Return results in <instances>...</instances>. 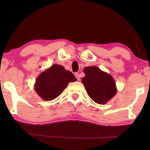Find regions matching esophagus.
Here are the masks:
<instances>
[{
    "instance_id": "esophagus-1",
    "label": "esophagus",
    "mask_w": 150,
    "mask_h": 150,
    "mask_svg": "<svg viewBox=\"0 0 150 150\" xmlns=\"http://www.w3.org/2000/svg\"><path fill=\"white\" fill-rule=\"evenodd\" d=\"M75 76L76 77V78H77V80H80V75H79L78 73H75Z\"/></svg>"
}]
</instances>
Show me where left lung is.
Masks as SVG:
<instances>
[{"mask_svg": "<svg viewBox=\"0 0 150 150\" xmlns=\"http://www.w3.org/2000/svg\"><path fill=\"white\" fill-rule=\"evenodd\" d=\"M84 73L85 76L82 77V82L93 101L103 104L115 96L117 92L116 84L111 75L95 66L87 67Z\"/></svg>", "mask_w": 150, "mask_h": 150, "instance_id": "obj_1", "label": "left lung"}]
</instances>
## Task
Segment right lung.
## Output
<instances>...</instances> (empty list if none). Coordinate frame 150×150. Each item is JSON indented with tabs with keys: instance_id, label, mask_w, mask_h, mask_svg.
Masks as SVG:
<instances>
[{
	"instance_id": "1",
	"label": "right lung",
	"mask_w": 150,
	"mask_h": 150,
	"mask_svg": "<svg viewBox=\"0 0 150 150\" xmlns=\"http://www.w3.org/2000/svg\"><path fill=\"white\" fill-rule=\"evenodd\" d=\"M76 80L71 72L62 65L54 64L38 77L35 90L44 100L51 101L58 97L70 82Z\"/></svg>"
}]
</instances>
